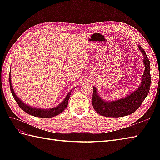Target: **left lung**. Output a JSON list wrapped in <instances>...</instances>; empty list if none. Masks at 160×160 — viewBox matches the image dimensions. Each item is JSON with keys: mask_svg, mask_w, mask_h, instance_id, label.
<instances>
[{"mask_svg": "<svg viewBox=\"0 0 160 160\" xmlns=\"http://www.w3.org/2000/svg\"><path fill=\"white\" fill-rule=\"evenodd\" d=\"M138 47L143 53L145 64V70L140 87L127 97L107 102L101 99L97 93L96 88L94 87L92 104L98 113L102 116L111 118H120L131 115L138 109L142 102L148 96L151 82L150 61L146 55L144 49L140 45H138Z\"/></svg>", "mask_w": 160, "mask_h": 160, "instance_id": "left-lung-1", "label": "left lung"}]
</instances>
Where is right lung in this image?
Here are the masks:
<instances>
[{"label":"right lung","mask_w":160,"mask_h":160,"mask_svg":"<svg viewBox=\"0 0 160 160\" xmlns=\"http://www.w3.org/2000/svg\"><path fill=\"white\" fill-rule=\"evenodd\" d=\"M9 79L10 90H11V92L12 93V96H13V98H14L15 100L16 101V102L18 104V106L21 108L24 111L26 112L27 113L33 115V116L38 117V118H52L54 116H56L57 115H58V114L62 113V112L64 109H65L67 107L68 101H69V97L71 96V91L69 93H68V95L65 98V99H64L62 102V103H60L58 106H57L56 107L50 108V109H42V108H33L32 107L28 106L27 104H24L20 100L18 97H17V96L14 93V91H13L12 83H11V78H10V74H9Z\"/></svg>","instance_id":"right-lung-1"}]
</instances>
